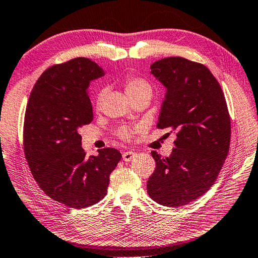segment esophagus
<instances>
[{"instance_id":"34e87169","label":"esophagus","mask_w":258,"mask_h":258,"mask_svg":"<svg viewBox=\"0 0 258 258\" xmlns=\"http://www.w3.org/2000/svg\"><path fill=\"white\" fill-rule=\"evenodd\" d=\"M135 156H136V154L134 152H125L122 155V158L124 161H131Z\"/></svg>"}]
</instances>
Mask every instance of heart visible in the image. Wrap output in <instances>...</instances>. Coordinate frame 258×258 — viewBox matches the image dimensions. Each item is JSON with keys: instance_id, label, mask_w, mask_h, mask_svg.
Returning a JSON list of instances; mask_svg holds the SVG:
<instances>
[{"instance_id": "heart-1", "label": "heart", "mask_w": 258, "mask_h": 258, "mask_svg": "<svg viewBox=\"0 0 258 258\" xmlns=\"http://www.w3.org/2000/svg\"><path fill=\"white\" fill-rule=\"evenodd\" d=\"M125 92L128 95L131 99H134L135 97L143 93H149L152 94V87L149 83L142 79V78H137V77H127L126 80H125ZM103 98V91H99L97 93V99H95V104L97 106L100 105L101 103V100ZM134 130L127 127V126H124L121 127L117 131V135L121 140L123 141H131L132 136L134 134Z\"/></svg>"}]
</instances>
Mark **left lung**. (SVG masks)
I'll return each instance as SVG.
<instances>
[{"label":"left lung","mask_w":258,"mask_h":258,"mask_svg":"<svg viewBox=\"0 0 258 258\" xmlns=\"http://www.w3.org/2000/svg\"><path fill=\"white\" fill-rule=\"evenodd\" d=\"M151 69L167 89L157 127L171 128L177 139L169 157L152 152L156 168L147 192L159 205L177 208L205 195L217 180L229 154L231 118L222 89L205 64L168 57Z\"/></svg>","instance_id":"left-lung-1"}]
</instances>
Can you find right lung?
<instances>
[{"label":"right lung","mask_w":258,"mask_h":258,"mask_svg":"<svg viewBox=\"0 0 258 258\" xmlns=\"http://www.w3.org/2000/svg\"><path fill=\"white\" fill-rule=\"evenodd\" d=\"M103 75L86 57L53 64L36 81L26 106L23 145L29 169L48 197L69 208L103 199L122 158L112 147L90 157L81 148L79 131L93 119L89 83Z\"/></svg>","instance_id":"obj_1"}]
</instances>
